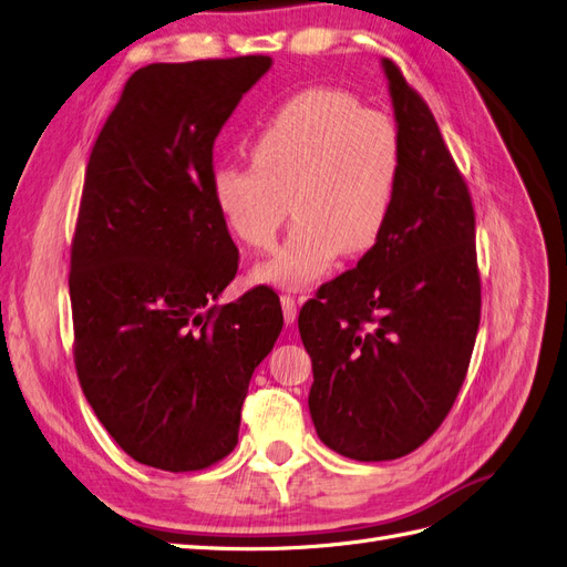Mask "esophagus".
Masks as SVG:
<instances>
[{"label":"esophagus","mask_w":567,"mask_h":567,"mask_svg":"<svg viewBox=\"0 0 567 567\" xmlns=\"http://www.w3.org/2000/svg\"><path fill=\"white\" fill-rule=\"evenodd\" d=\"M281 309H284V321L286 323H292L298 319V302L292 296H288V292H284L281 296Z\"/></svg>","instance_id":"34e87169"}]
</instances>
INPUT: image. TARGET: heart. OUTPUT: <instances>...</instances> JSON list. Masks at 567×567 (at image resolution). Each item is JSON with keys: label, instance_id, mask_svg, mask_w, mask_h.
<instances>
[{"label": "heart", "instance_id": "heart-1", "mask_svg": "<svg viewBox=\"0 0 567 567\" xmlns=\"http://www.w3.org/2000/svg\"><path fill=\"white\" fill-rule=\"evenodd\" d=\"M252 166L213 171L210 192L234 237L267 250L296 216L260 281L298 288L344 256H361L386 229L401 175L396 126L354 95L309 89L290 97L250 145Z\"/></svg>", "mask_w": 567, "mask_h": 567}]
</instances>
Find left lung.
Instances as JSON below:
<instances>
[{
	"mask_svg": "<svg viewBox=\"0 0 567 567\" xmlns=\"http://www.w3.org/2000/svg\"><path fill=\"white\" fill-rule=\"evenodd\" d=\"M401 141L392 218L354 269L302 305L309 413L349 460H399L451 413L481 321L476 216L432 110L382 61Z\"/></svg>",
	"mask_w": 567,
	"mask_h": 567,
	"instance_id": "8db88e82",
	"label": "left lung"
}]
</instances>
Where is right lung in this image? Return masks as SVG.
<instances>
[{
    "label": "right lung",
    "instance_id": "1",
    "mask_svg": "<svg viewBox=\"0 0 567 567\" xmlns=\"http://www.w3.org/2000/svg\"><path fill=\"white\" fill-rule=\"evenodd\" d=\"M269 65L135 70L89 157L70 250L74 368L107 434L154 470L202 472L234 451L250 375L284 326L267 286L213 305L239 269L213 143Z\"/></svg>",
    "mask_w": 567,
    "mask_h": 567
}]
</instances>
